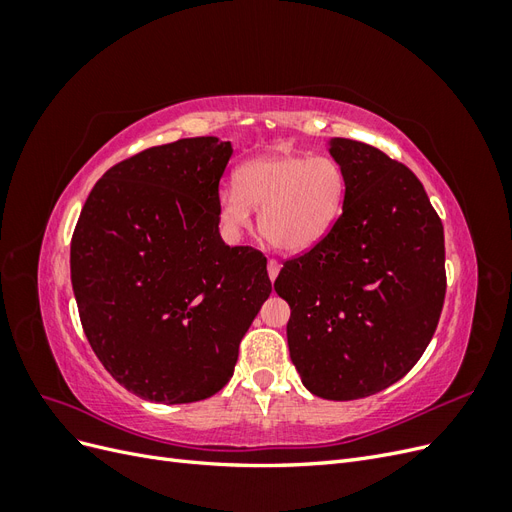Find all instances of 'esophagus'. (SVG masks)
<instances>
[{"label": "esophagus", "mask_w": 512, "mask_h": 512, "mask_svg": "<svg viewBox=\"0 0 512 512\" xmlns=\"http://www.w3.org/2000/svg\"><path fill=\"white\" fill-rule=\"evenodd\" d=\"M267 271H269V277H271V280H275L277 273H280V262H277L275 258H269V262H267Z\"/></svg>", "instance_id": "obj_1"}]
</instances>
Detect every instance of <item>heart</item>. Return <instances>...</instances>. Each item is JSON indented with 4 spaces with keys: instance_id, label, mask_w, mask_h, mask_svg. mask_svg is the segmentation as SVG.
Returning <instances> with one entry per match:
<instances>
[{
    "instance_id": "heart-1",
    "label": "heart",
    "mask_w": 512,
    "mask_h": 512,
    "mask_svg": "<svg viewBox=\"0 0 512 512\" xmlns=\"http://www.w3.org/2000/svg\"><path fill=\"white\" fill-rule=\"evenodd\" d=\"M346 198L344 170L327 156L273 153L245 162L237 185L220 192V220L230 232L250 224L258 207V230L286 254L316 245L339 218Z\"/></svg>"
}]
</instances>
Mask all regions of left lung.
I'll list each match as a JSON object with an SVG mask.
<instances>
[{
    "instance_id": "left-lung-1",
    "label": "left lung",
    "mask_w": 512,
    "mask_h": 512,
    "mask_svg": "<svg viewBox=\"0 0 512 512\" xmlns=\"http://www.w3.org/2000/svg\"><path fill=\"white\" fill-rule=\"evenodd\" d=\"M346 177L331 230L288 258L290 359L307 391L350 401L404 378L436 333L446 294L444 228L423 183L384 151L333 138Z\"/></svg>"
}]
</instances>
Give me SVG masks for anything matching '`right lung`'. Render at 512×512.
Returning a JSON list of instances; mask_svg holds the SVG:
<instances>
[{"instance_id":"right-lung-1","label":"right lung","mask_w":512,"mask_h":512,"mask_svg":"<svg viewBox=\"0 0 512 512\" xmlns=\"http://www.w3.org/2000/svg\"><path fill=\"white\" fill-rule=\"evenodd\" d=\"M215 136L149 147L94 185L70 243L83 331L123 389L190 404L222 391L271 294L267 258L220 237Z\"/></svg>"}]
</instances>
